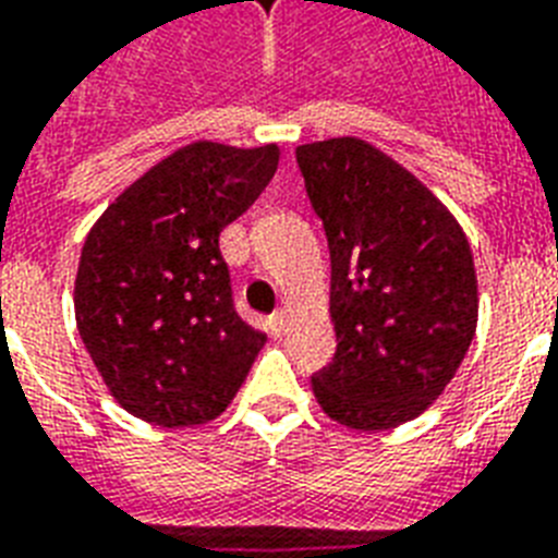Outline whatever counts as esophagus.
Returning a JSON list of instances; mask_svg holds the SVG:
<instances>
[{
	"label": "esophagus",
	"mask_w": 558,
	"mask_h": 558,
	"mask_svg": "<svg viewBox=\"0 0 558 558\" xmlns=\"http://www.w3.org/2000/svg\"><path fill=\"white\" fill-rule=\"evenodd\" d=\"M269 330L275 336H280L283 330H287V313L283 310H278V313H271L269 316Z\"/></svg>",
	"instance_id": "esophagus-1"
}]
</instances>
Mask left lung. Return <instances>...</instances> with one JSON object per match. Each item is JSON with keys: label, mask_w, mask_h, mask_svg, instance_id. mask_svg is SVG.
I'll return each instance as SVG.
<instances>
[{"label": "left lung", "mask_w": 558, "mask_h": 558, "mask_svg": "<svg viewBox=\"0 0 558 558\" xmlns=\"http://www.w3.org/2000/svg\"><path fill=\"white\" fill-rule=\"evenodd\" d=\"M330 248L333 363L313 374L322 410L389 430L453 380L477 330V275L450 210L380 148L333 137L295 148Z\"/></svg>", "instance_id": "left-lung-1"}]
</instances>
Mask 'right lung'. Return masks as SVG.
Returning <instances> with one entry per match:
<instances>
[{"instance_id":"obj_1","label":"right lung","mask_w":558,"mask_h":558,"mask_svg":"<svg viewBox=\"0 0 558 558\" xmlns=\"http://www.w3.org/2000/svg\"><path fill=\"white\" fill-rule=\"evenodd\" d=\"M278 146L190 143L101 213L81 248L75 322L122 410L190 427L222 415L266 333L233 310L219 233L257 202Z\"/></svg>"}]
</instances>
